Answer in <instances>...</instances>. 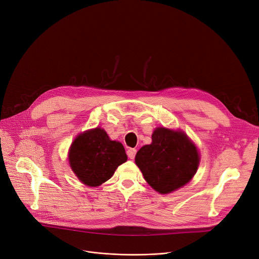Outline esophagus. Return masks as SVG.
I'll list each match as a JSON object with an SVG mask.
<instances>
[{"label":"esophagus","mask_w":259,"mask_h":259,"mask_svg":"<svg viewBox=\"0 0 259 259\" xmlns=\"http://www.w3.org/2000/svg\"><path fill=\"white\" fill-rule=\"evenodd\" d=\"M127 155H128V157H129L130 159H134V157H135V155H136V150H135V149H129V150L127 151Z\"/></svg>","instance_id":"1"}]
</instances>
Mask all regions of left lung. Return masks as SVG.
<instances>
[{
	"mask_svg": "<svg viewBox=\"0 0 259 259\" xmlns=\"http://www.w3.org/2000/svg\"><path fill=\"white\" fill-rule=\"evenodd\" d=\"M135 163L153 189L167 194L193 178L199 155L183 132L157 128L152 135V144L137 152Z\"/></svg>",
	"mask_w": 259,
	"mask_h": 259,
	"instance_id": "left-lung-1",
	"label": "left lung"
}]
</instances>
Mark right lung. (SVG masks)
I'll use <instances>...</instances> for the list:
<instances>
[{
	"mask_svg": "<svg viewBox=\"0 0 259 259\" xmlns=\"http://www.w3.org/2000/svg\"><path fill=\"white\" fill-rule=\"evenodd\" d=\"M126 161L123 145L110 140L101 128L79 134L69 152L70 166L79 181L90 187L109 180L117 166Z\"/></svg>",
	"mask_w": 259,
	"mask_h": 259,
	"instance_id": "add662e5",
	"label": "right lung"
}]
</instances>
